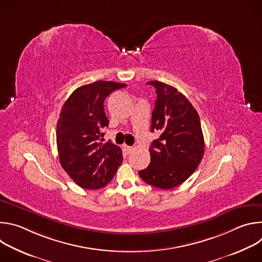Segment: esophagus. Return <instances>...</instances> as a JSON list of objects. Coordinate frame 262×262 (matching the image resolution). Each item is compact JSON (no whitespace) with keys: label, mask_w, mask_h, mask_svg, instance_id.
Returning <instances> with one entry per match:
<instances>
[{"label":"esophagus","mask_w":262,"mask_h":262,"mask_svg":"<svg viewBox=\"0 0 262 262\" xmlns=\"http://www.w3.org/2000/svg\"><path fill=\"white\" fill-rule=\"evenodd\" d=\"M124 147H125V149H126V151H127V152H132V151L134 150V149H135L134 147H132V146H127V145H125Z\"/></svg>","instance_id":"1"}]
</instances>
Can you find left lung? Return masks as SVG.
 Here are the masks:
<instances>
[{
  "label": "left lung",
  "mask_w": 262,
  "mask_h": 262,
  "mask_svg": "<svg viewBox=\"0 0 262 262\" xmlns=\"http://www.w3.org/2000/svg\"><path fill=\"white\" fill-rule=\"evenodd\" d=\"M157 89L151 117V132L161 133L154 140L150 164L139 171L148 184L170 190L188 179L204 155V138L195 107L176 88L159 81L147 83Z\"/></svg>",
  "instance_id": "1"
}]
</instances>
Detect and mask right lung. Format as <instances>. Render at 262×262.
Returning <instances> with one entry per match:
<instances>
[{"instance_id": "1", "label": "right lung", "mask_w": 262, "mask_h": 262, "mask_svg": "<svg viewBox=\"0 0 262 262\" xmlns=\"http://www.w3.org/2000/svg\"><path fill=\"white\" fill-rule=\"evenodd\" d=\"M116 82L97 81L74 90L67 98L57 123L60 164L83 189L97 190L113 179L123 161L121 148L102 144L108 125L103 102L114 90L125 87Z\"/></svg>"}]
</instances>
